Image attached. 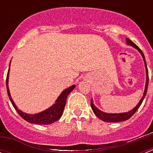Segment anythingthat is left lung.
<instances>
[{
	"label": "left lung",
	"mask_w": 153,
	"mask_h": 153,
	"mask_svg": "<svg viewBox=\"0 0 153 153\" xmlns=\"http://www.w3.org/2000/svg\"><path fill=\"white\" fill-rule=\"evenodd\" d=\"M126 44L128 45H130L132 47H133L135 49L138 50V51L140 53V54L142 55L143 58V61H144V63H145V67H146V86H145V90H144V93H143V96L141 98V100H140V102H138V104L135 106L134 108L131 110H129V112H126V113H105V112L101 111L100 109H99L97 106L93 104V100H91V102H90V105H91V108L93 109V113L94 114L98 117L99 119H100L101 120L104 121V122H108V123H117V122H122V121H125V120H129L132 115L134 114L136 112L140 106H141L142 102H143V100L145 98L146 95L147 93V89H148V84H149V74H148V69H147L146 63L145 60V56H144V54L142 52L141 50L136 45V44L132 41V40H129V38L126 39Z\"/></svg>",
	"instance_id": "8db88e82"
}]
</instances>
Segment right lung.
<instances>
[{"mask_svg":"<svg viewBox=\"0 0 153 153\" xmlns=\"http://www.w3.org/2000/svg\"><path fill=\"white\" fill-rule=\"evenodd\" d=\"M10 66V65H9V70H8L7 76L6 79L7 90L8 97H9L10 102H11L12 105L14 107V109H16V111L18 113V114L24 120H26L27 122L33 124H39V125H49V124L53 123L56 122V121L60 120V117L63 115V109H64L65 105H66L67 97L74 90L76 85H73V86H70V87H68V88L63 90L60 93V95L58 97V98L56 100L55 103L53 104L52 106L48 108V109H45V110L40 112V113H36V114H28V113H24L23 111H21V109H19L17 108V106H16L15 102H13V100L11 98L10 90H9V87H8V79H9Z\"/></svg>","mask_w":153,"mask_h":153,"instance_id":"obj_1","label":"right lung"}]
</instances>
